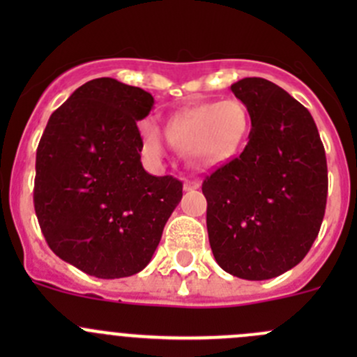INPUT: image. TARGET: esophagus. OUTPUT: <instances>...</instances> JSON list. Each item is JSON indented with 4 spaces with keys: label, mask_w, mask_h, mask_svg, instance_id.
Wrapping results in <instances>:
<instances>
[{
    "label": "esophagus",
    "mask_w": 357,
    "mask_h": 357,
    "mask_svg": "<svg viewBox=\"0 0 357 357\" xmlns=\"http://www.w3.org/2000/svg\"><path fill=\"white\" fill-rule=\"evenodd\" d=\"M185 192H193V190H199L200 188V183L199 181H193V179H186L185 185H183Z\"/></svg>",
    "instance_id": "obj_1"
}]
</instances>
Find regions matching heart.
<instances>
[{
  "label": "heart",
  "instance_id": "b5f03b06",
  "mask_svg": "<svg viewBox=\"0 0 357 357\" xmlns=\"http://www.w3.org/2000/svg\"><path fill=\"white\" fill-rule=\"evenodd\" d=\"M143 150L152 158H162L165 152L160 129L152 121L139 128ZM250 132V115L238 100L207 102L172 115L165 128L171 145L188 150L195 167L211 169L226 164L238 155Z\"/></svg>",
  "mask_w": 357,
  "mask_h": 357
}]
</instances>
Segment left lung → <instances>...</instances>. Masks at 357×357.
<instances>
[{"label": "left lung", "mask_w": 357, "mask_h": 357, "mask_svg": "<svg viewBox=\"0 0 357 357\" xmlns=\"http://www.w3.org/2000/svg\"><path fill=\"white\" fill-rule=\"evenodd\" d=\"M250 115L243 152L202 183L212 254L226 273L269 280L297 266L325 215L328 169L314 119L262 77L231 84Z\"/></svg>", "instance_id": "left-lung-1"}]
</instances>
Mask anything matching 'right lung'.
Returning <instances> with one entry per match:
<instances>
[{
  "label": "right lung",
  "instance_id": "right-lung-1",
  "mask_svg": "<svg viewBox=\"0 0 357 357\" xmlns=\"http://www.w3.org/2000/svg\"><path fill=\"white\" fill-rule=\"evenodd\" d=\"M153 107L145 89L88 81L50 117L36 152L34 208L60 259L103 280L142 271L183 197L172 176L149 174L136 122Z\"/></svg>",
  "mask_w": 357,
  "mask_h": 357
}]
</instances>
